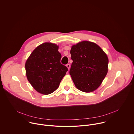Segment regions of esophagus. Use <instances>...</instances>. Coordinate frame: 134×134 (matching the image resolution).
<instances>
[{"label": "esophagus", "instance_id": "34e87169", "mask_svg": "<svg viewBox=\"0 0 134 134\" xmlns=\"http://www.w3.org/2000/svg\"><path fill=\"white\" fill-rule=\"evenodd\" d=\"M66 66V67L68 68V70H69V69H70V64H67Z\"/></svg>", "mask_w": 134, "mask_h": 134}]
</instances>
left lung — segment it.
Segmentation results:
<instances>
[{
	"label": "left lung",
	"mask_w": 134,
	"mask_h": 134,
	"mask_svg": "<svg viewBox=\"0 0 134 134\" xmlns=\"http://www.w3.org/2000/svg\"><path fill=\"white\" fill-rule=\"evenodd\" d=\"M70 53L73 62L70 74L75 86L82 92L94 91L108 72L107 55L96 44L87 41L73 45Z\"/></svg>",
	"instance_id": "8db88e82"
}]
</instances>
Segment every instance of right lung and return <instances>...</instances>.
Returning a JSON list of instances; mask_svg holds the SVG:
<instances>
[{"instance_id":"right-lung-1","label":"right lung","mask_w":134,"mask_h":134,"mask_svg":"<svg viewBox=\"0 0 134 134\" xmlns=\"http://www.w3.org/2000/svg\"><path fill=\"white\" fill-rule=\"evenodd\" d=\"M58 46L46 42L38 46L25 63L28 80L39 93L49 94L56 90L68 71L60 62Z\"/></svg>"}]
</instances>
